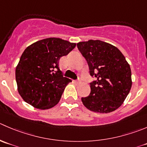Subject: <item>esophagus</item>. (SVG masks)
Returning <instances> with one entry per match:
<instances>
[{"label":"esophagus","mask_w":147,"mask_h":147,"mask_svg":"<svg viewBox=\"0 0 147 147\" xmlns=\"http://www.w3.org/2000/svg\"><path fill=\"white\" fill-rule=\"evenodd\" d=\"M81 81H82V79H81V78H80V77H78V79H77L76 80H75V82L76 84H79V83H80Z\"/></svg>","instance_id":"1"}]
</instances>
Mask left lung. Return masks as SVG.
I'll return each instance as SVG.
<instances>
[{"mask_svg": "<svg viewBox=\"0 0 147 147\" xmlns=\"http://www.w3.org/2000/svg\"><path fill=\"white\" fill-rule=\"evenodd\" d=\"M86 60L90 75V93L81 98L91 111L110 113L121 105L131 88V72L126 58L118 48L100 40L77 44Z\"/></svg>", "mask_w": 147, "mask_h": 147, "instance_id": "1", "label": "left lung"}]
</instances>
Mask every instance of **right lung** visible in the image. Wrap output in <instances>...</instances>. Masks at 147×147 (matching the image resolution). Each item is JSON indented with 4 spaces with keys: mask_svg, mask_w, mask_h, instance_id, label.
I'll return each mask as SVG.
<instances>
[{
    "mask_svg": "<svg viewBox=\"0 0 147 147\" xmlns=\"http://www.w3.org/2000/svg\"><path fill=\"white\" fill-rule=\"evenodd\" d=\"M75 46L59 38H48L24 50L16 68V80L25 102L39 109H49L59 102L65 87L72 81L62 75L59 59Z\"/></svg>",
    "mask_w": 147,
    "mask_h": 147,
    "instance_id": "1",
    "label": "right lung"
}]
</instances>
